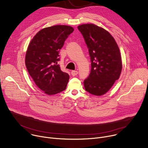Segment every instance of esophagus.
<instances>
[{
    "mask_svg": "<svg viewBox=\"0 0 148 148\" xmlns=\"http://www.w3.org/2000/svg\"><path fill=\"white\" fill-rule=\"evenodd\" d=\"M78 72L77 71H71V75H73V76H75L76 75H77L78 74Z\"/></svg>",
    "mask_w": 148,
    "mask_h": 148,
    "instance_id": "obj_1",
    "label": "esophagus"
}]
</instances>
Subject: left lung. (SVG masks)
<instances>
[{"label":"left lung","instance_id":"8db88e82","mask_svg":"<svg viewBox=\"0 0 148 148\" xmlns=\"http://www.w3.org/2000/svg\"><path fill=\"white\" fill-rule=\"evenodd\" d=\"M88 49L91 70L84 81L85 90L101 96L107 92L118 79L122 64L119 49L112 35L94 24L78 26Z\"/></svg>","mask_w":148,"mask_h":148}]
</instances>
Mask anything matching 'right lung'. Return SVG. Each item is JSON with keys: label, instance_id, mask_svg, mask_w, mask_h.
<instances>
[{"label": "right lung", "instance_id": "right-lung-1", "mask_svg": "<svg viewBox=\"0 0 148 148\" xmlns=\"http://www.w3.org/2000/svg\"><path fill=\"white\" fill-rule=\"evenodd\" d=\"M74 29L56 25L40 30L28 46L25 64L36 86L47 95L66 90L69 75L61 70L58 61L59 51Z\"/></svg>", "mask_w": 148, "mask_h": 148}]
</instances>
